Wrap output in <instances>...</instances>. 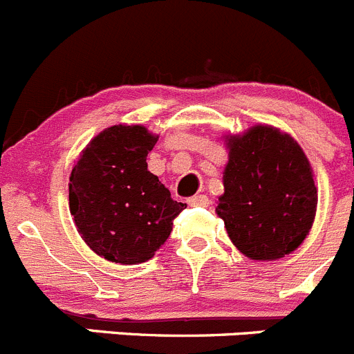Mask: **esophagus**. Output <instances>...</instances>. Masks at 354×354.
Segmentation results:
<instances>
[{
	"mask_svg": "<svg viewBox=\"0 0 354 354\" xmlns=\"http://www.w3.org/2000/svg\"><path fill=\"white\" fill-rule=\"evenodd\" d=\"M187 203L193 207H205L209 205V196L207 194H194V196L187 200Z\"/></svg>",
	"mask_w": 354,
	"mask_h": 354,
	"instance_id": "obj_1",
	"label": "esophagus"
}]
</instances>
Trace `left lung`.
<instances>
[{
  "instance_id": "1",
  "label": "left lung",
  "mask_w": 354,
  "mask_h": 354,
  "mask_svg": "<svg viewBox=\"0 0 354 354\" xmlns=\"http://www.w3.org/2000/svg\"><path fill=\"white\" fill-rule=\"evenodd\" d=\"M225 193L216 207L242 254L259 261L283 258L313 228L317 189L307 156L288 133L252 126L226 137Z\"/></svg>"
}]
</instances>
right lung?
I'll list each match as a JSON object with an SVG mask.
<instances>
[{"instance_id": "right-lung-1", "label": "right lung", "mask_w": 354, "mask_h": 354, "mask_svg": "<svg viewBox=\"0 0 354 354\" xmlns=\"http://www.w3.org/2000/svg\"><path fill=\"white\" fill-rule=\"evenodd\" d=\"M158 137L140 124H115L87 144L70 175V212L87 245L112 263L147 261L186 209L147 170Z\"/></svg>"}]
</instances>
